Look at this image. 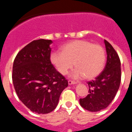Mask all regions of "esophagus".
<instances>
[{
  "label": "esophagus",
  "mask_w": 132,
  "mask_h": 132,
  "mask_svg": "<svg viewBox=\"0 0 132 132\" xmlns=\"http://www.w3.org/2000/svg\"><path fill=\"white\" fill-rule=\"evenodd\" d=\"M68 84L69 85H75V84H77V82H75V81H73V80H68Z\"/></svg>",
  "instance_id": "obj_1"
}]
</instances>
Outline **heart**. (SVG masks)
Listing matches in <instances>:
<instances>
[{
    "mask_svg": "<svg viewBox=\"0 0 132 132\" xmlns=\"http://www.w3.org/2000/svg\"><path fill=\"white\" fill-rule=\"evenodd\" d=\"M51 61L58 71L67 74L69 70L76 67L70 77L80 79L85 76L93 79L102 71L106 63V53L103 47L85 40H75L66 44L62 52H55Z\"/></svg>",
    "mask_w": 132,
    "mask_h": 132,
    "instance_id": "heart-1",
    "label": "heart"
}]
</instances>
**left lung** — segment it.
<instances>
[{"label":"left lung","instance_id":"1","mask_svg":"<svg viewBox=\"0 0 132 132\" xmlns=\"http://www.w3.org/2000/svg\"><path fill=\"white\" fill-rule=\"evenodd\" d=\"M107 61L103 71L94 80L88 82V94L80 98V106L90 112H98L111 103L118 90L121 81V63L112 45L104 39Z\"/></svg>","mask_w":132,"mask_h":132}]
</instances>
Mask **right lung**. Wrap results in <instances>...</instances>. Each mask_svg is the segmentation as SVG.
I'll use <instances>...</instances> for the list:
<instances>
[{
  "label": "right lung",
  "mask_w": 132,
  "mask_h": 132,
  "mask_svg": "<svg viewBox=\"0 0 132 132\" xmlns=\"http://www.w3.org/2000/svg\"><path fill=\"white\" fill-rule=\"evenodd\" d=\"M52 40H34L15 57L12 82L19 99L33 112L47 114L57 106L68 81L50 61Z\"/></svg>",
  "instance_id": "right-lung-1"
}]
</instances>
